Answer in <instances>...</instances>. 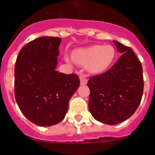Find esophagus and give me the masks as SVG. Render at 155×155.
<instances>
[{"instance_id": "obj_1", "label": "esophagus", "mask_w": 155, "mask_h": 155, "mask_svg": "<svg viewBox=\"0 0 155 155\" xmlns=\"http://www.w3.org/2000/svg\"><path fill=\"white\" fill-rule=\"evenodd\" d=\"M80 81H81V85H84V84H87V78L86 75L82 74L80 76Z\"/></svg>"}]
</instances>
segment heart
<instances>
[{"mask_svg": "<svg viewBox=\"0 0 155 155\" xmlns=\"http://www.w3.org/2000/svg\"><path fill=\"white\" fill-rule=\"evenodd\" d=\"M116 50L111 45H93L79 49L74 53V58L66 55L65 61L72 63L74 61L82 66H87V71L93 74L102 73L106 71L114 62Z\"/></svg>", "mask_w": 155, "mask_h": 155, "instance_id": "b5f03b06", "label": "heart"}]
</instances>
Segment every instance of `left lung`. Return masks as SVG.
I'll return each instance as SVG.
<instances>
[{"label":"left lung","mask_w":155,"mask_h":155,"mask_svg":"<svg viewBox=\"0 0 155 155\" xmlns=\"http://www.w3.org/2000/svg\"><path fill=\"white\" fill-rule=\"evenodd\" d=\"M113 42L122 56L109 71L87 81L90 113L95 120L108 125L130 118L139 106L143 91L140 62L130 47Z\"/></svg>","instance_id":"8db88e82"}]
</instances>
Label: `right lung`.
<instances>
[{"label": "right lung", "mask_w": 155, "mask_h": 155, "mask_svg": "<svg viewBox=\"0 0 155 155\" xmlns=\"http://www.w3.org/2000/svg\"><path fill=\"white\" fill-rule=\"evenodd\" d=\"M59 37H39L20 50L15 68V96L19 109L29 121L50 127L62 121L69 101L78 88L75 74L56 71Z\"/></svg>", "instance_id": "1"}]
</instances>
